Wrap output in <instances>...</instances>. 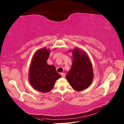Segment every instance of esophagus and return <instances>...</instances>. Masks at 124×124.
Listing matches in <instances>:
<instances>
[{
  "mask_svg": "<svg viewBox=\"0 0 124 124\" xmlns=\"http://www.w3.org/2000/svg\"><path fill=\"white\" fill-rule=\"evenodd\" d=\"M61 77H62V78H64V77H65V73H62L61 74Z\"/></svg>",
  "mask_w": 124,
  "mask_h": 124,
  "instance_id": "34e87169",
  "label": "esophagus"
}]
</instances>
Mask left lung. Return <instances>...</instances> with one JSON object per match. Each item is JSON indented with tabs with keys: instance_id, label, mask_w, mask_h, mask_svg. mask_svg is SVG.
<instances>
[{
	"instance_id": "8db88e82",
	"label": "left lung",
	"mask_w": 124,
	"mask_h": 124,
	"mask_svg": "<svg viewBox=\"0 0 124 124\" xmlns=\"http://www.w3.org/2000/svg\"><path fill=\"white\" fill-rule=\"evenodd\" d=\"M72 53V63L66 79L73 89L78 91H82L88 88L93 82V65L85 51L75 48Z\"/></svg>"
}]
</instances>
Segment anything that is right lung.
Segmentation results:
<instances>
[{
	"instance_id": "right-lung-1",
	"label": "right lung",
	"mask_w": 124,
	"mask_h": 124,
	"mask_svg": "<svg viewBox=\"0 0 124 124\" xmlns=\"http://www.w3.org/2000/svg\"><path fill=\"white\" fill-rule=\"evenodd\" d=\"M50 52V50L45 47L37 50L32 57L29 69L28 80L31 85L43 93L50 91L56 80L61 77L55 66L47 64Z\"/></svg>"
}]
</instances>
